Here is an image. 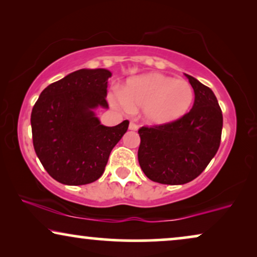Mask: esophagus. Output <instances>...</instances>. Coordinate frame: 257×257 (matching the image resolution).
<instances>
[{"instance_id": "1", "label": "esophagus", "mask_w": 257, "mask_h": 257, "mask_svg": "<svg viewBox=\"0 0 257 257\" xmlns=\"http://www.w3.org/2000/svg\"><path fill=\"white\" fill-rule=\"evenodd\" d=\"M128 128H130V130H132V131H136V130H138V125H137L136 122L131 121V122H130V126H128Z\"/></svg>"}]
</instances>
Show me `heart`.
<instances>
[{
  "instance_id": "obj_1",
  "label": "heart",
  "mask_w": 257,
  "mask_h": 257,
  "mask_svg": "<svg viewBox=\"0 0 257 257\" xmlns=\"http://www.w3.org/2000/svg\"><path fill=\"white\" fill-rule=\"evenodd\" d=\"M111 101L124 110L143 107L146 121L166 124L178 120L191 110L194 90L186 80L150 73L130 79L124 91L113 94Z\"/></svg>"
}]
</instances>
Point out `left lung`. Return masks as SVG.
Listing matches in <instances>:
<instances>
[{"label":"left lung","mask_w":257,"mask_h":257,"mask_svg":"<svg viewBox=\"0 0 257 257\" xmlns=\"http://www.w3.org/2000/svg\"><path fill=\"white\" fill-rule=\"evenodd\" d=\"M194 90L191 111L178 120L138 130L139 165L152 181L184 185L205 171L220 147L222 111L213 91L186 75Z\"/></svg>","instance_id":"8db88e82"}]
</instances>
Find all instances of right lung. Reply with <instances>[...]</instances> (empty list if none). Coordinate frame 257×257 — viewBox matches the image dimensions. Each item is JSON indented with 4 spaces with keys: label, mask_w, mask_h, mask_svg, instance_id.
Returning a JSON list of instances; mask_svg holds the SVG:
<instances>
[{
    "label": "right lung",
    "mask_w": 257,
    "mask_h": 257,
    "mask_svg": "<svg viewBox=\"0 0 257 257\" xmlns=\"http://www.w3.org/2000/svg\"><path fill=\"white\" fill-rule=\"evenodd\" d=\"M105 69H82L50 84L31 112L33 144L51 178L64 185L96 181L104 173L113 147L128 120L113 127L101 125L93 108L108 107Z\"/></svg>",
    "instance_id": "1"
}]
</instances>
